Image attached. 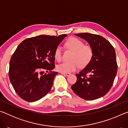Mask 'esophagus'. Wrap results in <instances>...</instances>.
I'll return each instance as SVG.
<instances>
[{
    "label": "esophagus",
    "mask_w": 128,
    "mask_h": 128,
    "mask_svg": "<svg viewBox=\"0 0 128 128\" xmlns=\"http://www.w3.org/2000/svg\"><path fill=\"white\" fill-rule=\"evenodd\" d=\"M62 75L65 76H69L70 74V73H63V72H62Z\"/></svg>",
    "instance_id": "34e87169"
}]
</instances>
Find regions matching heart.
Returning <instances> with one entry per match:
<instances>
[{"label": "heart", "mask_w": 128, "mask_h": 128, "mask_svg": "<svg viewBox=\"0 0 128 128\" xmlns=\"http://www.w3.org/2000/svg\"><path fill=\"white\" fill-rule=\"evenodd\" d=\"M66 46L68 49L73 51L70 62H64L58 65V71L63 73L73 72L78 68H84L90 63L93 56V50L89 46H84L81 40L76 38H71L66 41ZM54 56L58 62L62 59V50L60 46L56 48Z\"/></svg>", "instance_id": "obj_1"}]
</instances>
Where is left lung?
<instances>
[{
    "label": "left lung",
    "mask_w": 128,
    "mask_h": 128,
    "mask_svg": "<svg viewBox=\"0 0 128 128\" xmlns=\"http://www.w3.org/2000/svg\"><path fill=\"white\" fill-rule=\"evenodd\" d=\"M74 34L87 41L93 50V56L90 63L76 74L77 81L71 88L85 100L101 98L111 89L117 74L114 47L102 36L88 33Z\"/></svg>",
    "instance_id": "1"
}]
</instances>
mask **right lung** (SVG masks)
<instances>
[{"mask_svg":"<svg viewBox=\"0 0 128 128\" xmlns=\"http://www.w3.org/2000/svg\"><path fill=\"white\" fill-rule=\"evenodd\" d=\"M66 36L40 35L26 39L18 45L10 60L9 78L21 98L33 102L50 91L58 73L51 71L55 68L54 52ZM43 70L50 73L43 75Z\"/></svg>","mask_w":128,"mask_h":128,"instance_id":"add662e5","label":"right lung"}]
</instances>
